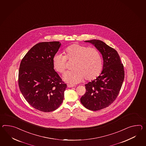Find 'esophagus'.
<instances>
[{"instance_id": "34e87169", "label": "esophagus", "mask_w": 146, "mask_h": 146, "mask_svg": "<svg viewBox=\"0 0 146 146\" xmlns=\"http://www.w3.org/2000/svg\"><path fill=\"white\" fill-rule=\"evenodd\" d=\"M75 86L73 85V84H68V88H72V87H74Z\"/></svg>"}]
</instances>
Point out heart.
I'll return each mask as SVG.
<instances>
[{
    "label": "heart",
    "instance_id": "obj_1",
    "mask_svg": "<svg viewBox=\"0 0 146 146\" xmlns=\"http://www.w3.org/2000/svg\"><path fill=\"white\" fill-rule=\"evenodd\" d=\"M64 55L56 54L53 58L54 69L60 73L66 70L67 60H74L72 71L66 73L63 78L70 83L81 82L86 78L91 81L96 78L103 68V58L96 47H88L80 44H73L65 48Z\"/></svg>",
    "mask_w": 146,
    "mask_h": 146
}]
</instances>
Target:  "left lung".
<instances>
[{"label": "left lung", "instance_id": "obj_1", "mask_svg": "<svg viewBox=\"0 0 146 146\" xmlns=\"http://www.w3.org/2000/svg\"><path fill=\"white\" fill-rule=\"evenodd\" d=\"M99 50L103 60V70L99 76L86 84V92L81 102L90 110L109 107L117 98L125 78L123 65L117 50L98 39L86 40Z\"/></svg>", "mask_w": 146, "mask_h": 146}]
</instances>
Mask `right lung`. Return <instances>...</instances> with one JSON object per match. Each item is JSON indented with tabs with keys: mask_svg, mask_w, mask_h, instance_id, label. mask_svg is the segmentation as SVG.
<instances>
[{
	"mask_svg": "<svg viewBox=\"0 0 146 146\" xmlns=\"http://www.w3.org/2000/svg\"><path fill=\"white\" fill-rule=\"evenodd\" d=\"M60 46L58 41L36 44L21 60L18 86L27 102L38 110H55L64 99L67 87L55 71L53 58Z\"/></svg>",
	"mask_w": 146,
	"mask_h": 146,
	"instance_id": "add662e5",
	"label": "right lung"
}]
</instances>
